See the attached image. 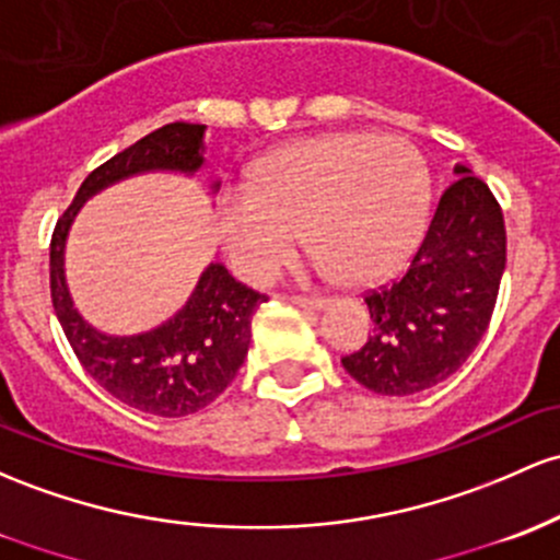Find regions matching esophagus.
Instances as JSON below:
<instances>
[{
  "instance_id": "esophagus-1",
  "label": "esophagus",
  "mask_w": 560,
  "mask_h": 560,
  "mask_svg": "<svg viewBox=\"0 0 560 560\" xmlns=\"http://www.w3.org/2000/svg\"><path fill=\"white\" fill-rule=\"evenodd\" d=\"M290 303L300 305V308H311V311H324L329 305L327 298H290Z\"/></svg>"
}]
</instances>
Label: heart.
Listing matches in <instances>:
<instances>
[{"mask_svg":"<svg viewBox=\"0 0 560 560\" xmlns=\"http://www.w3.org/2000/svg\"><path fill=\"white\" fill-rule=\"evenodd\" d=\"M425 159L401 138L335 132L294 140L257 159L249 188L218 196L214 225L231 268L266 281L303 236L316 273L370 287L401 270L425 233Z\"/></svg>","mask_w":560,"mask_h":560,"instance_id":"1","label":"heart"}]
</instances>
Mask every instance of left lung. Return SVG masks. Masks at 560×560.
I'll return each instance as SVG.
<instances>
[{
	"instance_id": "8db88e82",
	"label": "left lung",
	"mask_w": 560,
	"mask_h": 560,
	"mask_svg": "<svg viewBox=\"0 0 560 560\" xmlns=\"http://www.w3.org/2000/svg\"><path fill=\"white\" fill-rule=\"evenodd\" d=\"M441 196L420 249L396 284L366 294L374 335L342 359L380 396H411L452 377L481 342L505 273V220L470 167Z\"/></svg>"
}]
</instances>
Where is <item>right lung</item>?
Returning <instances> with one entry per match:
<instances>
[{
	"label": "right lung",
	"mask_w": 560,
	"mask_h": 560,
	"mask_svg": "<svg viewBox=\"0 0 560 560\" xmlns=\"http://www.w3.org/2000/svg\"><path fill=\"white\" fill-rule=\"evenodd\" d=\"M205 132V125L175 121L92 170L50 244L52 308L84 372L121 404L156 417L194 415L229 388L247 359L252 316L268 298L233 279L223 262H210L186 305L167 322L138 335H106L73 305L66 242L84 201L101 190L149 172L199 175L207 164ZM210 190H218V183H210Z\"/></svg>",
	"instance_id": "add662e5"
}]
</instances>
